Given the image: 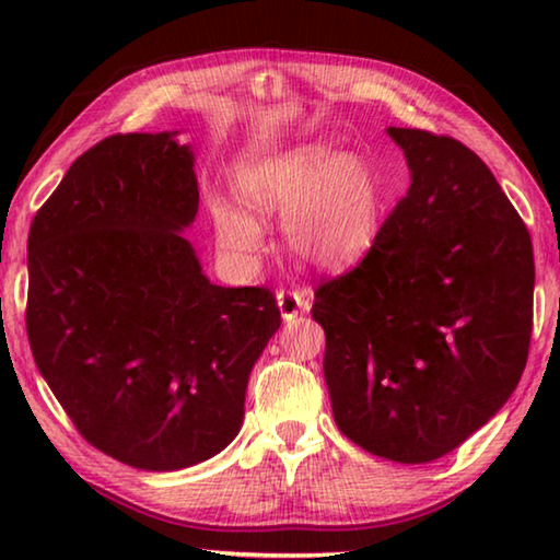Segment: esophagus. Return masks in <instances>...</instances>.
Listing matches in <instances>:
<instances>
[{"instance_id":"esophagus-1","label":"esophagus","mask_w":560,"mask_h":560,"mask_svg":"<svg viewBox=\"0 0 560 560\" xmlns=\"http://www.w3.org/2000/svg\"><path fill=\"white\" fill-rule=\"evenodd\" d=\"M277 301L283 320H293L299 314H303V311H308L311 301H314V293H311V289H279Z\"/></svg>"}]
</instances>
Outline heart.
<instances>
[{"mask_svg":"<svg viewBox=\"0 0 560 560\" xmlns=\"http://www.w3.org/2000/svg\"><path fill=\"white\" fill-rule=\"evenodd\" d=\"M240 195L264 220L283 217L289 252L320 271H340L363 259L381 230L383 200L373 167L330 145H301L261 160L242 175ZM214 230L234 259L264 252V230L249 214L217 207Z\"/></svg>","mask_w":560,"mask_h":560,"instance_id":"b5f03b06","label":"heart"}]
</instances>
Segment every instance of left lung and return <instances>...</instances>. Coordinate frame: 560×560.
Returning a JSON list of instances; mask_svg holds the SVG:
<instances>
[{
    "label": "left lung",
    "mask_w": 560,
    "mask_h": 560,
    "mask_svg": "<svg viewBox=\"0 0 560 560\" xmlns=\"http://www.w3.org/2000/svg\"><path fill=\"white\" fill-rule=\"evenodd\" d=\"M412 185L371 249L318 283L324 375L338 430L422 464L489 422L516 390L534 328V246L497 177L459 140L387 128Z\"/></svg>",
    "instance_id": "8db88e82"
}]
</instances>
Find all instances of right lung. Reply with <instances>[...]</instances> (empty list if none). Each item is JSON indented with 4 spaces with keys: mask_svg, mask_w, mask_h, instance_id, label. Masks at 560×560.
Masks as SVG:
<instances>
[{
    "mask_svg": "<svg viewBox=\"0 0 560 560\" xmlns=\"http://www.w3.org/2000/svg\"><path fill=\"white\" fill-rule=\"evenodd\" d=\"M173 136L101 140L30 230L36 368L83 440L148 471L192 467L236 438L252 365L281 326L269 289L214 287L179 236L200 192Z\"/></svg>",
    "mask_w": 560,
    "mask_h": 560,
    "instance_id": "right-lung-1",
    "label": "right lung"
}]
</instances>
